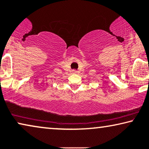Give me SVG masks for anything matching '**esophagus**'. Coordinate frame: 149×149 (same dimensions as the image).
Here are the masks:
<instances>
[{
  "label": "esophagus",
  "instance_id": "esophagus-1",
  "mask_svg": "<svg viewBox=\"0 0 149 149\" xmlns=\"http://www.w3.org/2000/svg\"><path fill=\"white\" fill-rule=\"evenodd\" d=\"M76 72H77V71H76V70H72V73H74V74H75V73H76Z\"/></svg>",
  "mask_w": 149,
  "mask_h": 149
}]
</instances>
